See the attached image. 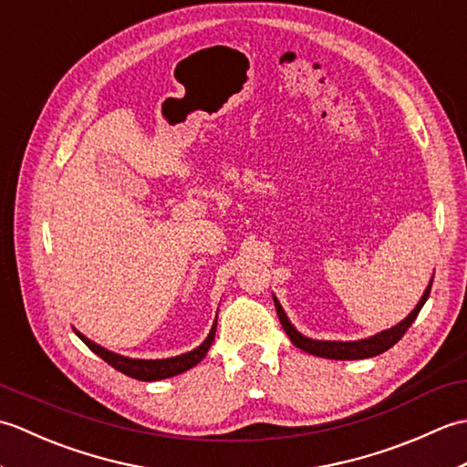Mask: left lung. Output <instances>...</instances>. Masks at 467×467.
<instances>
[{
	"instance_id": "obj_1",
	"label": "left lung",
	"mask_w": 467,
	"mask_h": 467,
	"mask_svg": "<svg viewBox=\"0 0 467 467\" xmlns=\"http://www.w3.org/2000/svg\"><path fill=\"white\" fill-rule=\"evenodd\" d=\"M431 283H433V276L430 279V285L425 286V291L421 295L420 303L415 305V309L405 317L403 321H400L398 325H393L391 329H385L377 335L367 337V339H357V341H323V339H311V337L303 335L301 331H296V327L289 321V317H286L285 309L281 306L279 299L273 295V301H275V309L276 315H279V321L283 325L285 333L289 335V339L293 341L295 347H299L305 353L315 355V357H325V359H339V361H353V359H369V357L375 355H381L387 349H391V347L398 343L401 337L405 335V331L410 329L411 323L418 319V315L421 311V306L425 305L431 291Z\"/></svg>"
}]
</instances>
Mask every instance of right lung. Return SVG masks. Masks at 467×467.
I'll return each instance as SVG.
<instances>
[{"instance_id":"obj_1","label":"right lung","mask_w":467,"mask_h":467,"mask_svg":"<svg viewBox=\"0 0 467 467\" xmlns=\"http://www.w3.org/2000/svg\"><path fill=\"white\" fill-rule=\"evenodd\" d=\"M216 317H218V313H216ZM74 331L98 357H102V359L108 365H112L114 369H118L120 373L132 377V379H138V381H161V379H168V377L181 375L188 369H192L196 363H201L204 359V355L208 353V349H211V345L214 341L216 319L213 323L211 333L206 335V339L198 345L196 349L182 353V355H176V357H166V359H132V357L114 353L110 349H106V347L94 343L92 339H88V337L82 335L78 329H74Z\"/></svg>"}]
</instances>
